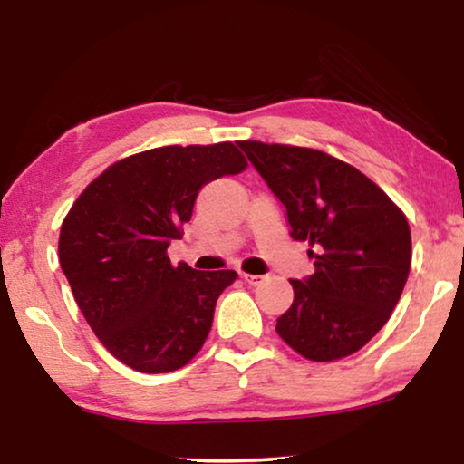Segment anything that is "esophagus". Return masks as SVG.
<instances>
[{"instance_id": "esophagus-1", "label": "esophagus", "mask_w": 464, "mask_h": 464, "mask_svg": "<svg viewBox=\"0 0 464 464\" xmlns=\"http://www.w3.org/2000/svg\"><path fill=\"white\" fill-rule=\"evenodd\" d=\"M240 278H243L246 285H251V287H256V285H259V283L264 281L262 275H246V272H243V275H240Z\"/></svg>"}]
</instances>
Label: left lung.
Segmentation results:
<instances>
[{
	"instance_id": "1",
	"label": "left lung",
	"mask_w": 464,
	"mask_h": 464,
	"mask_svg": "<svg viewBox=\"0 0 464 464\" xmlns=\"http://www.w3.org/2000/svg\"><path fill=\"white\" fill-rule=\"evenodd\" d=\"M287 211L291 238L308 240L314 272L291 278L294 304L276 334L310 361L363 348L397 306L410 275L405 215L351 164L310 148L240 141Z\"/></svg>"
}]
</instances>
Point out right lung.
<instances>
[{"label":"right lung","instance_id":"add662e5","mask_svg":"<svg viewBox=\"0 0 464 464\" xmlns=\"http://www.w3.org/2000/svg\"><path fill=\"white\" fill-rule=\"evenodd\" d=\"M246 169L237 145H167L111 164L67 213L59 262L113 357L143 373L175 372L205 344L234 270L173 266L167 249L200 189Z\"/></svg>","mask_w":464,"mask_h":464}]
</instances>
